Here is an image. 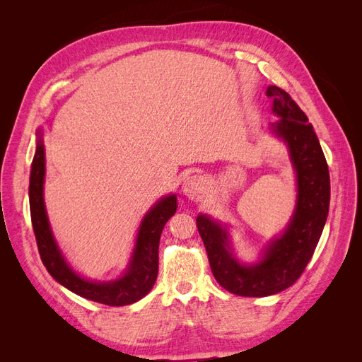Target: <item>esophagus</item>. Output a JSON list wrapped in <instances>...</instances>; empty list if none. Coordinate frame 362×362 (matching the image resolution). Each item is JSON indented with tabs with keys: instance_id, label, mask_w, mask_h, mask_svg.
Masks as SVG:
<instances>
[{
	"instance_id": "obj_1",
	"label": "esophagus",
	"mask_w": 362,
	"mask_h": 362,
	"mask_svg": "<svg viewBox=\"0 0 362 362\" xmlns=\"http://www.w3.org/2000/svg\"><path fill=\"white\" fill-rule=\"evenodd\" d=\"M205 189V181L199 175H192V177L185 178V181L182 182V190L185 193V196L190 199H199Z\"/></svg>"
}]
</instances>
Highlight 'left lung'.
Listing matches in <instances>:
<instances>
[{
    "instance_id": "left-lung-1",
    "label": "left lung",
    "mask_w": 362,
    "mask_h": 362,
    "mask_svg": "<svg viewBox=\"0 0 362 362\" xmlns=\"http://www.w3.org/2000/svg\"><path fill=\"white\" fill-rule=\"evenodd\" d=\"M266 95L281 117L272 128L288 145L298 175V206L287 231L269 246L261 262L242 266L229 254L225 229L204 214L196 218L216 281L245 298L279 293L300 278L320 240L331 199L327 163L308 117L279 87L270 86Z\"/></svg>"
}]
</instances>
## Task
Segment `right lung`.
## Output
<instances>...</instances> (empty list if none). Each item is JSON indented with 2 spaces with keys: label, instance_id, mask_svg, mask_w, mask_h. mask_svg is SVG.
I'll use <instances>...</instances> for the list:
<instances>
[{
  "label": "right lung",
  "instance_id": "right-lung-1",
  "mask_svg": "<svg viewBox=\"0 0 362 362\" xmlns=\"http://www.w3.org/2000/svg\"><path fill=\"white\" fill-rule=\"evenodd\" d=\"M43 177H45V149H43V141L39 139L30 175V213L40 259L49 275L81 298L110 306L134 303L146 296L157 279L160 235L164 225L177 211V198L173 194L163 198L145 216L139 231L134 255L125 276L112 282L96 284L75 275L64 262L54 242L45 204H43Z\"/></svg>",
  "mask_w": 362,
  "mask_h": 362
}]
</instances>
